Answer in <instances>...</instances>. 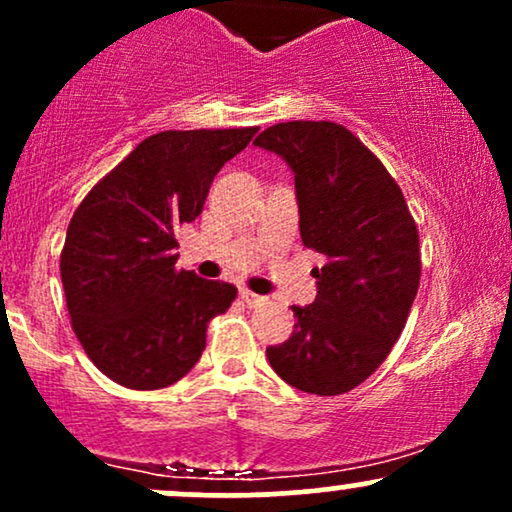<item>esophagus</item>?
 <instances>
[{
	"label": "esophagus",
	"instance_id": "obj_1",
	"mask_svg": "<svg viewBox=\"0 0 512 512\" xmlns=\"http://www.w3.org/2000/svg\"><path fill=\"white\" fill-rule=\"evenodd\" d=\"M240 298H243V301L248 303L250 308H262V305H267V301H269V298L257 296V293H252V291H248V289L240 291Z\"/></svg>",
	"mask_w": 512,
	"mask_h": 512
}]
</instances>
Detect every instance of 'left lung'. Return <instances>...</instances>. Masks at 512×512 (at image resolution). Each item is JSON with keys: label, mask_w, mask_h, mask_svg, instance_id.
Masks as SVG:
<instances>
[{"label": "left lung", "mask_w": 512, "mask_h": 512, "mask_svg": "<svg viewBox=\"0 0 512 512\" xmlns=\"http://www.w3.org/2000/svg\"><path fill=\"white\" fill-rule=\"evenodd\" d=\"M255 144L291 166L303 245L325 260L313 269L315 301L293 305V334L269 346V366L296 390L344 395L378 370L407 325L419 228L395 178L344 125L279 122Z\"/></svg>", "instance_id": "1"}]
</instances>
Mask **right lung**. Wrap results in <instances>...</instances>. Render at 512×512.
<instances>
[{"mask_svg": "<svg viewBox=\"0 0 512 512\" xmlns=\"http://www.w3.org/2000/svg\"><path fill=\"white\" fill-rule=\"evenodd\" d=\"M257 127L168 129L146 137L74 211L60 255L72 330L93 366L129 390L190 373L207 327L238 289L178 269V228L195 221L223 163Z\"/></svg>", "mask_w": 512, "mask_h": 512, "instance_id": "obj_1", "label": "right lung"}]
</instances>
